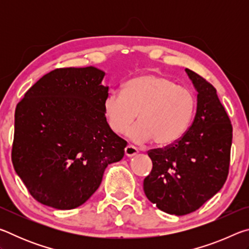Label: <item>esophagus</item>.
Returning a JSON list of instances; mask_svg holds the SVG:
<instances>
[{"label": "esophagus", "mask_w": 249, "mask_h": 249, "mask_svg": "<svg viewBox=\"0 0 249 249\" xmlns=\"http://www.w3.org/2000/svg\"><path fill=\"white\" fill-rule=\"evenodd\" d=\"M136 154H138V149L133 145H128L125 148V155L127 156V157H133V156H135Z\"/></svg>", "instance_id": "34e87169"}]
</instances>
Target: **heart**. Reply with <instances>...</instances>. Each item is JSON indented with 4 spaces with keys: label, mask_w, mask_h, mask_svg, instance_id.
I'll list each match as a JSON object with an SVG mask.
<instances>
[{
    "label": "heart",
    "mask_w": 249,
    "mask_h": 249,
    "mask_svg": "<svg viewBox=\"0 0 249 249\" xmlns=\"http://www.w3.org/2000/svg\"><path fill=\"white\" fill-rule=\"evenodd\" d=\"M196 99L190 90L158 72H147L128 80L123 93L111 92L103 102L108 127L124 133L138 114V123L127 132L138 142L154 140L157 146L179 141L191 124Z\"/></svg>",
    "instance_id": "1"
}]
</instances>
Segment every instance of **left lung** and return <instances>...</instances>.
<instances>
[{"mask_svg": "<svg viewBox=\"0 0 249 249\" xmlns=\"http://www.w3.org/2000/svg\"><path fill=\"white\" fill-rule=\"evenodd\" d=\"M185 72L197 91L195 120L179 141L148 151L153 169L144 179L147 199L178 216L195 212L224 185L233 137L215 88L195 71Z\"/></svg>", "mask_w": 249, "mask_h": 249, "instance_id": "8db88e82", "label": "left lung"}]
</instances>
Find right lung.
Returning a JSON list of instances; mask_svg holds the SVG:
<instances>
[{
  "mask_svg": "<svg viewBox=\"0 0 249 249\" xmlns=\"http://www.w3.org/2000/svg\"><path fill=\"white\" fill-rule=\"evenodd\" d=\"M104 75L94 67L54 69L16 107L12 162L41 204L78 208L98 190L107 165L123 158L127 142L104 116Z\"/></svg>",
  "mask_w": 249,
  "mask_h": 249,
  "instance_id": "add662e5",
  "label": "right lung"
}]
</instances>
